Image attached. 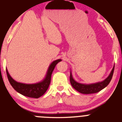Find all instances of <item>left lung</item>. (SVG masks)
<instances>
[{"label":"left lung","instance_id":"obj_1","mask_svg":"<svg viewBox=\"0 0 122 122\" xmlns=\"http://www.w3.org/2000/svg\"><path fill=\"white\" fill-rule=\"evenodd\" d=\"M114 70V66L113 68H112V70H111L108 76L106 78L105 80H103L102 82H99L90 84H81V83L76 82L73 78L71 72L70 71V84L76 90L78 91L79 93H82V94H93V93H97V92H100L104 88H105L108 85L109 83L111 81V79H112Z\"/></svg>","mask_w":122,"mask_h":122}]
</instances>
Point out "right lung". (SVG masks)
I'll list each match as a JSON object with an SVG mask.
<instances>
[{"instance_id": "obj_1", "label": "right lung", "mask_w": 122, "mask_h": 122, "mask_svg": "<svg viewBox=\"0 0 122 122\" xmlns=\"http://www.w3.org/2000/svg\"><path fill=\"white\" fill-rule=\"evenodd\" d=\"M61 61V60L59 59V60L53 61L49 67L44 79L38 83L28 84L18 82L12 79V77L9 74L7 69H6L8 78L11 86L18 93L27 97L38 98L43 96L48 89L49 86L51 83V75H52V72L55 67L56 65Z\"/></svg>"}]
</instances>
